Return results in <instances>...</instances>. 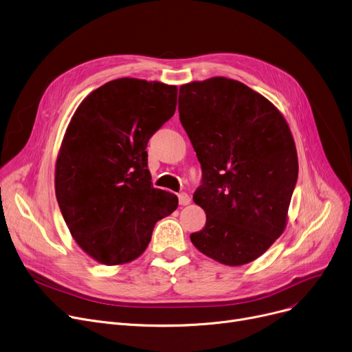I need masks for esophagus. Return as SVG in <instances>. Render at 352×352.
<instances>
[{
  "instance_id": "1",
  "label": "esophagus",
  "mask_w": 352,
  "mask_h": 352,
  "mask_svg": "<svg viewBox=\"0 0 352 352\" xmlns=\"http://www.w3.org/2000/svg\"><path fill=\"white\" fill-rule=\"evenodd\" d=\"M177 197H179V204H180V206H186V204L190 203V196H189L188 193L182 192V193L177 195Z\"/></svg>"
}]
</instances>
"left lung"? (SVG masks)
I'll return each instance as SVG.
<instances>
[{
    "instance_id": "obj_1",
    "label": "left lung",
    "mask_w": 352,
    "mask_h": 352,
    "mask_svg": "<svg viewBox=\"0 0 352 352\" xmlns=\"http://www.w3.org/2000/svg\"><path fill=\"white\" fill-rule=\"evenodd\" d=\"M179 118L201 166L193 200L206 224L192 243L226 265L256 260L284 232L298 177L284 116L241 82L216 76L180 87Z\"/></svg>"
}]
</instances>
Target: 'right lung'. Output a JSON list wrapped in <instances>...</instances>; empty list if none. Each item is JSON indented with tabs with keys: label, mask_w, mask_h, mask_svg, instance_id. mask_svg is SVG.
I'll list each match as a JSON object with an SVG mask.
<instances>
[{
	"label": "right lung",
	"mask_w": 352,
	"mask_h": 352,
	"mask_svg": "<svg viewBox=\"0 0 352 352\" xmlns=\"http://www.w3.org/2000/svg\"><path fill=\"white\" fill-rule=\"evenodd\" d=\"M177 87L119 78L91 92L75 111L55 164V195L78 245L116 265L139 257L177 196L155 189L146 146L168 122Z\"/></svg>",
	"instance_id": "obj_1"
}]
</instances>
